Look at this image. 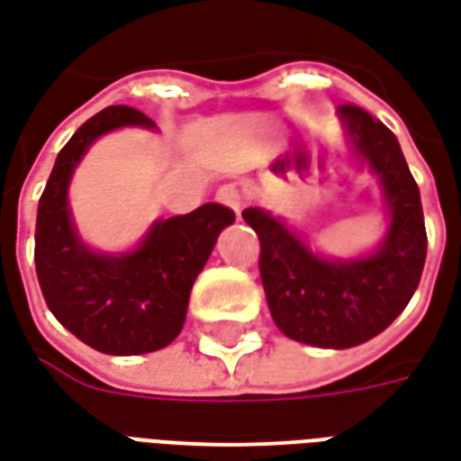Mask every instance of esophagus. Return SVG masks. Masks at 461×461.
I'll list each match as a JSON object with an SVG mask.
<instances>
[{
    "label": "esophagus",
    "mask_w": 461,
    "mask_h": 461,
    "mask_svg": "<svg viewBox=\"0 0 461 461\" xmlns=\"http://www.w3.org/2000/svg\"><path fill=\"white\" fill-rule=\"evenodd\" d=\"M217 200H220L221 204L231 207L234 212H240L241 207H244V202L249 200V192L244 190V187H240V185H224V187L217 190Z\"/></svg>",
    "instance_id": "1"
}]
</instances>
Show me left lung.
Segmentation results:
<instances>
[{
  "instance_id": "8db88e82",
  "label": "left lung",
  "mask_w": 461,
  "mask_h": 461,
  "mask_svg": "<svg viewBox=\"0 0 461 461\" xmlns=\"http://www.w3.org/2000/svg\"><path fill=\"white\" fill-rule=\"evenodd\" d=\"M339 115L356 155L385 192L390 227L375 254L323 259L269 212H241L259 237L271 319L284 336L316 348H353L383 333L412 299L427 257L420 190L397 138L357 105H340Z\"/></svg>"
}]
</instances>
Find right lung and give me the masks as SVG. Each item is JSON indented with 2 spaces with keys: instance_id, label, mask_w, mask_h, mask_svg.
Returning a JSON list of instances; mask_svg holds the SVG:
<instances>
[{
  "instance_id": "obj_1",
  "label": "right lung",
  "mask_w": 461,
  "mask_h": 461,
  "mask_svg": "<svg viewBox=\"0 0 461 461\" xmlns=\"http://www.w3.org/2000/svg\"><path fill=\"white\" fill-rule=\"evenodd\" d=\"M122 125L155 122L128 105H108L66 142L36 212V276L56 321L108 356H140L170 346L187 316L192 284L234 212L207 202L190 214L152 224L131 254L86 247L68 210V182L95 138Z\"/></svg>"
}]
</instances>
